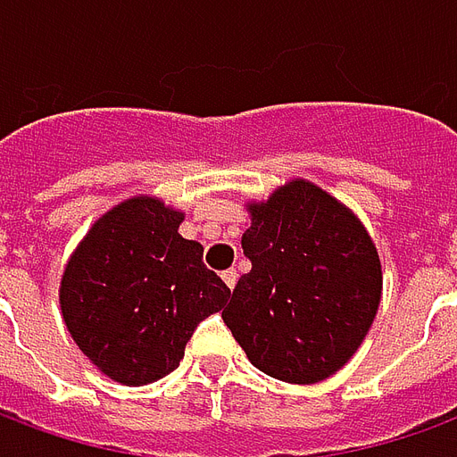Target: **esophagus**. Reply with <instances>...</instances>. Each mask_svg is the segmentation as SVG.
<instances>
[{"label": "esophagus", "mask_w": 457, "mask_h": 457, "mask_svg": "<svg viewBox=\"0 0 457 457\" xmlns=\"http://www.w3.org/2000/svg\"><path fill=\"white\" fill-rule=\"evenodd\" d=\"M222 281L228 284V288H235V284H237V271H235V269H228V271H222Z\"/></svg>", "instance_id": "1"}]
</instances>
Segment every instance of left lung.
Instances as JSON below:
<instances>
[{
  "mask_svg": "<svg viewBox=\"0 0 457 457\" xmlns=\"http://www.w3.org/2000/svg\"><path fill=\"white\" fill-rule=\"evenodd\" d=\"M242 235L252 269L222 311L225 326L269 377L316 384L362 345L382 298V264L362 222L296 179L249 203Z\"/></svg>",
  "mask_w": 457,
  "mask_h": 457,
  "instance_id": "obj_1",
  "label": "left lung"
}]
</instances>
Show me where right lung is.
<instances>
[{"mask_svg":"<svg viewBox=\"0 0 457 457\" xmlns=\"http://www.w3.org/2000/svg\"><path fill=\"white\" fill-rule=\"evenodd\" d=\"M183 212L137 195L95 222L61 278L68 333L90 362L127 386L156 382L229 298L203 264V245L179 235Z\"/></svg>","mask_w":457,"mask_h":457,"instance_id":"add662e5","label":"right lung"}]
</instances>
